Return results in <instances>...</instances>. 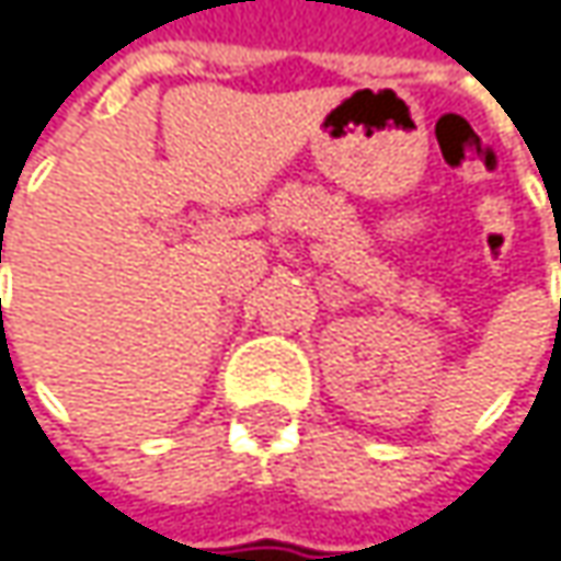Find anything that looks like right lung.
Wrapping results in <instances>:
<instances>
[{"instance_id": "right-lung-1", "label": "right lung", "mask_w": 561, "mask_h": 561, "mask_svg": "<svg viewBox=\"0 0 561 561\" xmlns=\"http://www.w3.org/2000/svg\"><path fill=\"white\" fill-rule=\"evenodd\" d=\"M0 260H2V256H0Z\"/></svg>"}]
</instances>
